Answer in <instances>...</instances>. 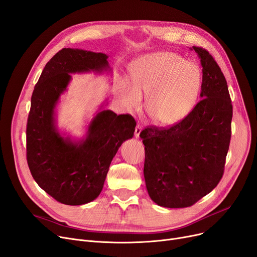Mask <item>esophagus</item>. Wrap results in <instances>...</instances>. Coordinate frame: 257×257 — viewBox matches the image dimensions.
<instances>
[{"instance_id":"1","label":"esophagus","mask_w":257,"mask_h":257,"mask_svg":"<svg viewBox=\"0 0 257 257\" xmlns=\"http://www.w3.org/2000/svg\"><path fill=\"white\" fill-rule=\"evenodd\" d=\"M142 130H143V127H142L140 124H138L137 127H136V130H135V137H136L137 139L140 138V135H141Z\"/></svg>"}]
</instances>
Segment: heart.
Returning <instances> with one entry per match:
<instances>
[{"label":"heart","mask_w":257,"mask_h":257,"mask_svg":"<svg viewBox=\"0 0 257 257\" xmlns=\"http://www.w3.org/2000/svg\"><path fill=\"white\" fill-rule=\"evenodd\" d=\"M132 84L121 81L118 92L129 108L140 106L156 125L170 126L184 119L195 107L202 89L203 73L194 62L180 54L155 51L144 54L130 65Z\"/></svg>","instance_id":"heart-1"}]
</instances>
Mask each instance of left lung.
Segmentation results:
<instances>
[{"instance_id":"left-lung-1","label":"left lung","mask_w":257,"mask_h":257,"mask_svg":"<svg viewBox=\"0 0 257 257\" xmlns=\"http://www.w3.org/2000/svg\"><path fill=\"white\" fill-rule=\"evenodd\" d=\"M203 67L200 102L170 128H147L144 176L150 198L166 208L192 206L219 183L231 139L232 104L219 66L193 46Z\"/></svg>"}]
</instances>
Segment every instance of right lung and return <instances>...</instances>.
<instances>
[{"label": "right lung", "instance_id": "1", "mask_svg": "<svg viewBox=\"0 0 257 257\" xmlns=\"http://www.w3.org/2000/svg\"><path fill=\"white\" fill-rule=\"evenodd\" d=\"M107 59L103 52L64 48L46 64L32 92L26 129L27 163L37 184L65 205H84L99 195L120 145L135 135V118L104 109L107 99L82 138H72L58 127L57 106L71 74H111Z\"/></svg>", "mask_w": 257, "mask_h": 257}]
</instances>
